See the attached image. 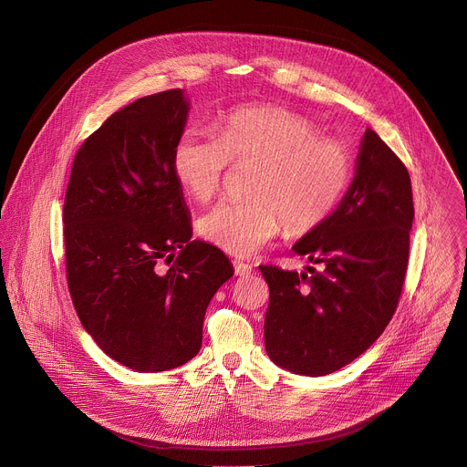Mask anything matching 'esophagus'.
Listing matches in <instances>:
<instances>
[{"label":"esophagus","instance_id":"esophagus-1","mask_svg":"<svg viewBox=\"0 0 467 467\" xmlns=\"http://www.w3.org/2000/svg\"><path fill=\"white\" fill-rule=\"evenodd\" d=\"M233 265H234L236 276H247V275L253 273V265H251V264H245V262H242V260H234Z\"/></svg>","mask_w":467,"mask_h":467}]
</instances>
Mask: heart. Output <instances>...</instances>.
Masks as SVG:
<instances>
[{
    "label": "heart",
    "mask_w": 467,
    "mask_h": 467,
    "mask_svg": "<svg viewBox=\"0 0 467 467\" xmlns=\"http://www.w3.org/2000/svg\"><path fill=\"white\" fill-rule=\"evenodd\" d=\"M256 165L251 202H222L198 220L200 236L214 247L249 256L282 229L306 233L339 205L352 176L348 151L321 139L314 124L276 106H242L229 111L218 135L185 131L172 148V172L196 202L222 187L229 163Z\"/></svg>",
    "instance_id": "heart-1"
}]
</instances>
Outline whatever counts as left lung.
I'll list each match as a JSON object with an SVG mask.
<instances>
[{
	"label": "left lung",
	"instance_id": "obj_1",
	"mask_svg": "<svg viewBox=\"0 0 467 467\" xmlns=\"http://www.w3.org/2000/svg\"><path fill=\"white\" fill-rule=\"evenodd\" d=\"M354 171L336 211L293 245L319 271L260 265L269 285L265 352L293 374L317 378L352 363L396 312L414 220L410 178L370 128Z\"/></svg>",
	"mask_w": 467,
	"mask_h": 467
}]
</instances>
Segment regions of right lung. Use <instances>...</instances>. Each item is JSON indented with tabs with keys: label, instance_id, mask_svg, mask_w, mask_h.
Wrapping results in <instances>:
<instances>
[{
	"label": "right lung",
	"instance_id": "add662e5",
	"mask_svg": "<svg viewBox=\"0 0 467 467\" xmlns=\"http://www.w3.org/2000/svg\"><path fill=\"white\" fill-rule=\"evenodd\" d=\"M191 100L183 89L137 99L91 133L64 203L67 285L93 341L135 372H163L202 348L207 306L233 275L218 247L192 240L172 172ZM171 267L163 272L159 264Z\"/></svg>",
	"mask_w": 467,
	"mask_h": 467
}]
</instances>
